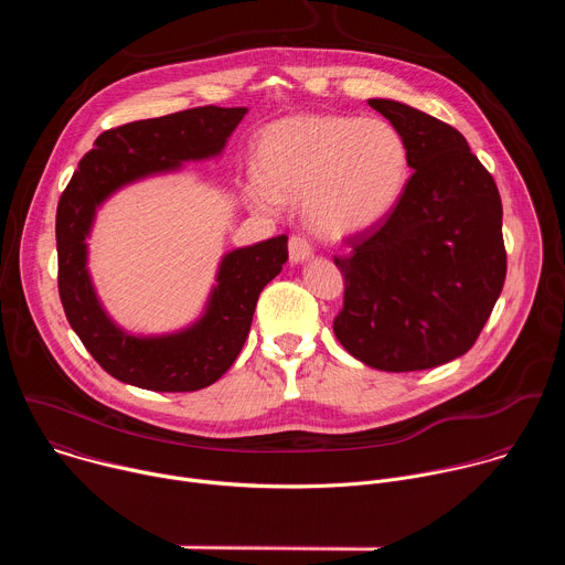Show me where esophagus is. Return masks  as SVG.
Returning <instances> with one entry per match:
<instances>
[{"mask_svg":"<svg viewBox=\"0 0 565 565\" xmlns=\"http://www.w3.org/2000/svg\"><path fill=\"white\" fill-rule=\"evenodd\" d=\"M288 253H290L292 264L306 262L312 255V244L303 234H292L288 241Z\"/></svg>","mask_w":565,"mask_h":565,"instance_id":"obj_1","label":"esophagus"}]
</instances>
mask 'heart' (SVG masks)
<instances>
[{
    "instance_id": "heart-1",
    "label": "heart",
    "mask_w": 565,
    "mask_h": 565,
    "mask_svg": "<svg viewBox=\"0 0 565 565\" xmlns=\"http://www.w3.org/2000/svg\"><path fill=\"white\" fill-rule=\"evenodd\" d=\"M257 166L262 179L248 183L257 207L303 196L306 221L340 238L391 214L409 181V147L386 120L310 114L270 125Z\"/></svg>"
}]
</instances>
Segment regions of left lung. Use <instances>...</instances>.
I'll return each instance as SVG.
<instances>
[{
  "instance_id": "8db88e82",
  "label": "left lung",
  "mask_w": 565,
  "mask_h": 565,
  "mask_svg": "<svg viewBox=\"0 0 565 565\" xmlns=\"http://www.w3.org/2000/svg\"><path fill=\"white\" fill-rule=\"evenodd\" d=\"M369 105L405 138L414 174L386 218L344 238L333 331L373 369L423 371L465 355L503 290L501 194L458 129L395 100Z\"/></svg>"
}]
</instances>
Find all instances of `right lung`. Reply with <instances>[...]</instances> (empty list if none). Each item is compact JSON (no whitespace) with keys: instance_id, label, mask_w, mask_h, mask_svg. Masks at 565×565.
I'll list each match as a JSON object with an SVG mask.
<instances>
[{"instance_id":"add662e5","label":"right lung","mask_w":565,"mask_h":565,"mask_svg":"<svg viewBox=\"0 0 565 565\" xmlns=\"http://www.w3.org/2000/svg\"><path fill=\"white\" fill-rule=\"evenodd\" d=\"M246 107H196L103 131L83 156L55 214L57 290L71 329L116 380L149 391H199L216 382L250 333L257 299L288 259V236L232 250L223 257L205 315L194 327L160 338L120 331L103 310L89 273L87 244L96 207L118 188L183 160L216 156Z\"/></svg>"}]
</instances>
